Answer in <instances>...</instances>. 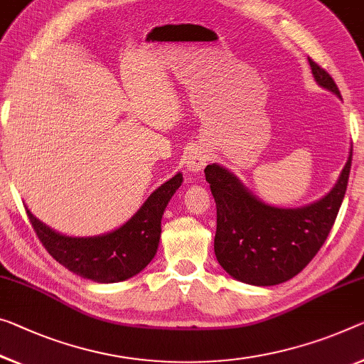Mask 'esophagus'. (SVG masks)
<instances>
[{
	"label": "esophagus",
	"mask_w": 364,
	"mask_h": 364,
	"mask_svg": "<svg viewBox=\"0 0 364 364\" xmlns=\"http://www.w3.org/2000/svg\"><path fill=\"white\" fill-rule=\"evenodd\" d=\"M208 151L203 146H195L186 156V169L190 172H200L208 163Z\"/></svg>",
	"instance_id": "esophagus-1"
}]
</instances>
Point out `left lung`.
I'll use <instances>...</instances> for the list:
<instances>
[{"label":"left lung","mask_w":364,"mask_h":364,"mask_svg":"<svg viewBox=\"0 0 364 364\" xmlns=\"http://www.w3.org/2000/svg\"><path fill=\"white\" fill-rule=\"evenodd\" d=\"M309 65L317 85L340 97L332 76L316 61L309 60ZM351 156L353 148L331 192L301 208L267 205L223 166H206L205 177L216 201L215 254L220 265L232 278L255 287H273L298 275L331 232L348 186Z\"/></svg>","instance_id":"left-lung-1"}]
</instances>
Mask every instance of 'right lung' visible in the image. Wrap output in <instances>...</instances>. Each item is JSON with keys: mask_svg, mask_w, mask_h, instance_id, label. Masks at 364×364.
I'll return each mask as SVG.
<instances>
[{"mask_svg": "<svg viewBox=\"0 0 364 364\" xmlns=\"http://www.w3.org/2000/svg\"><path fill=\"white\" fill-rule=\"evenodd\" d=\"M183 177L181 172L149 195L124 226L92 237H71L53 231L29 210L31 225L48 254L73 273L97 283H117L138 275L154 259L164 210Z\"/></svg>", "mask_w": 364, "mask_h": 364, "instance_id": "obj_1", "label": "right lung"}]
</instances>
